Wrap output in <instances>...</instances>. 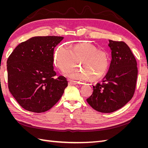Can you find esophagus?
<instances>
[{
    "label": "esophagus",
    "mask_w": 148,
    "mask_h": 148,
    "mask_svg": "<svg viewBox=\"0 0 148 148\" xmlns=\"http://www.w3.org/2000/svg\"><path fill=\"white\" fill-rule=\"evenodd\" d=\"M77 84H78V83L77 82L72 81V80H69V85H75Z\"/></svg>",
    "instance_id": "1"
}]
</instances>
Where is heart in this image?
I'll return each mask as SVG.
<instances>
[{"mask_svg":"<svg viewBox=\"0 0 148 148\" xmlns=\"http://www.w3.org/2000/svg\"><path fill=\"white\" fill-rule=\"evenodd\" d=\"M55 63L62 71L73 68L79 62L80 69L66 71L70 78L84 81L89 77L92 80L101 78L107 72L110 64L107 52L89 42H82L74 46H62L56 51Z\"/></svg>","mask_w":148,"mask_h":148,"instance_id":"obj_1","label":"heart"}]
</instances>
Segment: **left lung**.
Listing matches in <instances>:
<instances>
[{
	"label": "left lung",
	"mask_w": 148,
	"mask_h": 148,
	"mask_svg": "<svg viewBox=\"0 0 148 148\" xmlns=\"http://www.w3.org/2000/svg\"><path fill=\"white\" fill-rule=\"evenodd\" d=\"M112 60L108 72L93 86L92 95L86 99L92 108L102 113H110L122 108L135 93L138 68L135 56L123 41L109 40Z\"/></svg>",
	"instance_id": "1"
}]
</instances>
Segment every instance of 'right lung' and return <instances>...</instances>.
Listing matches in <instances>:
<instances>
[{"instance_id": "1", "label": "right lung", "mask_w": 148, "mask_h": 148, "mask_svg": "<svg viewBox=\"0 0 148 148\" xmlns=\"http://www.w3.org/2000/svg\"><path fill=\"white\" fill-rule=\"evenodd\" d=\"M64 37L36 36L20 43L7 61L8 86L17 102L26 110L46 112L59 101L68 82L55 78L53 51Z\"/></svg>"}]
</instances>
